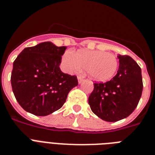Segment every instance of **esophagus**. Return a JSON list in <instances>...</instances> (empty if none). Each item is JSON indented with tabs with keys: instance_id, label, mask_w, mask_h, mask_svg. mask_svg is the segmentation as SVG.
Returning a JSON list of instances; mask_svg holds the SVG:
<instances>
[{
	"instance_id": "34e87169",
	"label": "esophagus",
	"mask_w": 155,
	"mask_h": 155,
	"mask_svg": "<svg viewBox=\"0 0 155 155\" xmlns=\"http://www.w3.org/2000/svg\"><path fill=\"white\" fill-rule=\"evenodd\" d=\"M84 77L82 76V75H78V83L79 84H81L82 81H83V80H84Z\"/></svg>"
}]
</instances>
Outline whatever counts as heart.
Instances as JSON below:
<instances>
[{
    "label": "heart",
    "mask_w": 155,
    "mask_h": 155,
    "mask_svg": "<svg viewBox=\"0 0 155 155\" xmlns=\"http://www.w3.org/2000/svg\"><path fill=\"white\" fill-rule=\"evenodd\" d=\"M62 66L71 74L84 68L92 80L105 82L116 73L119 62L116 56L102 50H68L62 57Z\"/></svg>",
    "instance_id": "1"
}]
</instances>
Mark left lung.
I'll use <instances>...</instances> for the list:
<instances>
[{
  "mask_svg": "<svg viewBox=\"0 0 155 155\" xmlns=\"http://www.w3.org/2000/svg\"><path fill=\"white\" fill-rule=\"evenodd\" d=\"M116 76L105 83H94L88 98L91 111L100 119L116 122L127 118L137 106L143 90L141 69L129 56H117Z\"/></svg>",
  "mask_w": 155,
  "mask_h": 155,
  "instance_id": "obj_1",
  "label": "left lung"
}]
</instances>
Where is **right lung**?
<instances>
[{
	"label": "right lung",
	"mask_w": 155,
	"mask_h": 155,
	"mask_svg": "<svg viewBox=\"0 0 155 155\" xmlns=\"http://www.w3.org/2000/svg\"><path fill=\"white\" fill-rule=\"evenodd\" d=\"M66 49L51 42H41L25 48L14 61L12 91L26 112L39 116L51 114L62 107L70 91L78 84L76 76L60 68Z\"/></svg>",
	"instance_id": "right-lung-1"
}]
</instances>
